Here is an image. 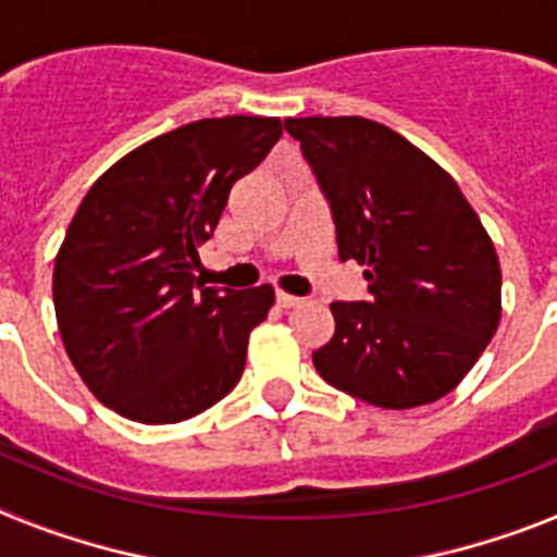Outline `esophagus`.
<instances>
[{"label": "esophagus", "instance_id": "obj_1", "mask_svg": "<svg viewBox=\"0 0 557 557\" xmlns=\"http://www.w3.org/2000/svg\"><path fill=\"white\" fill-rule=\"evenodd\" d=\"M275 304H278L282 309H295V307H301L304 298H295V295L278 293V295H275Z\"/></svg>", "mask_w": 557, "mask_h": 557}]
</instances>
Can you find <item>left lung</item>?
I'll return each mask as SVG.
<instances>
[{"instance_id": "1", "label": "left lung", "mask_w": 557, "mask_h": 557, "mask_svg": "<svg viewBox=\"0 0 557 557\" xmlns=\"http://www.w3.org/2000/svg\"><path fill=\"white\" fill-rule=\"evenodd\" d=\"M332 209L339 262L366 264L368 301H334L312 354L329 385L385 410L460 385L499 326L494 243L460 186L391 127L362 116L284 122Z\"/></svg>"}]
</instances>
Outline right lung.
<instances>
[{
  "label": "right lung",
  "instance_id": "obj_1",
  "mask_svg": "<svg viewBox=\"0 0 557 557\" xmlns=\"http://www.w3.org/2000/svg\"><path fill=\"white\" fill-rule=\"evenodd\" d=\"M282 133L275 116L189 122L127 152L83 198L52 298L72 366L113 412L175 424L239 382L273 287H203L198 248Z\"/></svg>",
  "mask_w": 557,
  "mask_h": 557
}]
</instances>
